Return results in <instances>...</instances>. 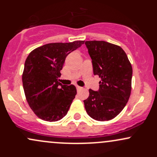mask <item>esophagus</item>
<instances>
[{
	"instance_id": "1",
	"label": "esophagus",
	"mask_w": 157,
	"mask_h": 157,
	"mask_svg": "<svg viewBox=\"0 0 157 157\" xmlns=\"http://www.w3.org/2000/svg\"><path fill=\"white\" fill-rule=\"evenodd\" d=\"M76 88H77V91H80V90H82V87H80V86H76Z\"/></svg>"
}]
</instances>
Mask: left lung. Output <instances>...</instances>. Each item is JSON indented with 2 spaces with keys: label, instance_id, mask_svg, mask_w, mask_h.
<instances>
[{
  "label": "left lung",
  "instance_id": "8db88e82",
  "mask_svg": "<svg viewBox=\"0 0 157 157\" xmlns=\"http://www.w3.org/2000/svg\"><path fill=\"white\" fill-rule=\"evenodd\" d=\"M92 63L94 75L101 78L98 91L89 89L85 109L94 120H112L122 111L130 97L132 67L120 46L105 41L85 42Z\"/></svg>",
  "mask_w": 157,
  "mask_h": 157
}]
</instances>
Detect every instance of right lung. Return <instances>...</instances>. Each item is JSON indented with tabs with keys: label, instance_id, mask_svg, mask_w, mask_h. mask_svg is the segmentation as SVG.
Returning a JSON list of instances; mask_svg holds the SVG:
<instances>
[{
	"label": "right lung",
	"instance_id": "right-lung-1",
	"mask_svg": "<svg viewBox=\"0 0 157 157\" xmlns=\"http://www.w3.org/2000/svg\"><path fill=\"white\" fill-rule=\"evenodd\" d=\"M83 40L53 43L38 47L27 57L22 80L29 105L45 121H58L67 114L77 94L74 85L57 81L68 54L80 47Z\"/></svg>",
	"mask_w": 157,
	"mask_h": 157
}]
</instances>
